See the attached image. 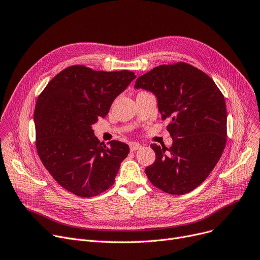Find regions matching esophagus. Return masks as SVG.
Listing matches in <instances>:
<instances>
[{
  "label": "esophagus",
  "mask_w": 260,
  "mask_h": 260,
  "mask_svg": "<svg viewBox=\"0 0 260 260\" xmlns=\"http://www.w3.org/2000/svg\"><path fill=\"white\" fill-rule=\"evenodd\" d=\"M142 147V145L140 144V143H136V142H132L131 144H129V148H131V151L132 152H135V151H137V149H139V148H141Z\"/></svg>",
  "instance_id": "esophagus-1"
}]
</instances>
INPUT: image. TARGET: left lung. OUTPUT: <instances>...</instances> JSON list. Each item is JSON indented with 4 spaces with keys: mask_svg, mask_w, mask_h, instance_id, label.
Masks as SVG:
<instances>
[{
    "mask_svg": "<svg viewBox=\"0 0 260 260\" xmlns=\"http://www.w3.org/2000/svg\"><path fill=\"white\" fill-rule=\"evenodd\" d=\"M136 89L155 94L162 119H170V148L152 144L156 160L145 169L155 186L183 195L199 186L220 159L226 142V107L215 82L180 62L160 65L139 77Z\"/></svg>",
    "mask_w": 260,
    "mask_h": 260,
    "instance_id": "left-lung-1",
    "label": "left lung"
}]
</instances>
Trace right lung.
<instances>
[{"mask_svg": "<svg viewBox=\"0 0 260 260\" xmlns=\"http://www.w3.org/2000/svg\"><path fill=\"white\" fill-rule=\"evenodd\" d=\"M136 78L129 71L95 72L82 65L65 68L39 95L34 120L37 151L62 187L80 197L99 195L115 182L127 144L95 137L92 124Z\"/></svg>", "mask_w": 260, "mask_h": 260, "instance_id": "add662e5", "label": "right lung"}]
</instances>
